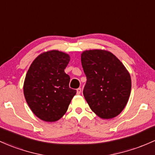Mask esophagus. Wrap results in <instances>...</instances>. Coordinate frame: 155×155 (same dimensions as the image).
Segmentation results:
<instances>
[{
    "label": "esophagus",
    "instance_id": "34e87169",
    "mask_svg": "<svg viewBox=\"0 0 155 155\" xmlns=\"http://www.w3.org/2000/svg\"><path fill=\"white\" fill-rule=\"evenodd\" d=\"M81 92V88H78V89L76 90V93H77L78 95L80 94Z\"/></svg>",
    "mask_w": 155,
    "mask_h": 155
}]
</instances>
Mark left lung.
<instances>
[{
  "label": "left lung",
  "instance_id": "1",
  "mask_svg": "<svg viewBox=\"0 0 155 155\" xmlns=\"http://www.w3.org/2000/svg\"><path fill=\"white\" fill-rule=\"evenodd\" d=\"M81 61L87 76L83 94L92 111L102 119L116 117L130 96L129 71L113 54L102 49L84 51Z\"/></svg>",
  "mask_w": 155,
  "mask_h": 155
}]
</instances>
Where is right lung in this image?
Returning a JSON list of instances; mask_svg holds the SVG:
<instances>
[{
	"mask_svg": "<svg viewBox=\"0 0 155 155\" xmlns=\"http://www.w3.org/2000/svg\"><path fill=\"white\" fill-rule=\"evenodd\" d=\"M70 56L57 50L40 54L31 64L23 84L24 96L32 113L47 122L57 121L67 112L76 93L69 87L64 69Z\"/></svg>",
	"mask_w": 155,
	"mask_h": 155,
	"instance_id": "right-lung-1",
	"label": "right lung"
}]
</instances>
